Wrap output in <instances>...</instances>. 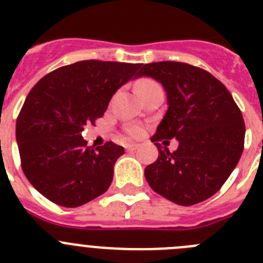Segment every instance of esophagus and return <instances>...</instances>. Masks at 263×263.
I'll use <instances>...</instances> for the list:
<instances>
[{"mask_svg": "<svg viewBox=\"0 0 263 263\" xmlns=\"http://www.w3.org/2000/svg\"><path fill=\"white\" fill-rule=\"evenodd\" d=\"M125 148H126L127 152H134V150L138 148V145H136V143H129V145L125 146Z\"/></svg>", "mask_w": 263, "mask_h": 263, "instance_id": "obj_1", "label": "esophagus"}]
</instances>
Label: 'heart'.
Returning a JSON list of instances; mask_svg holds the SVG:
<instances>
[{
  "mask_svg": "<svg viewBox=\"0 0 263 263\" xmlns=\"http://www.w3.org/2000/svg\"><path fill=\"white\" fill-rule=\"evenodd\" d=\"M158 88H160V85L158 84V83H155V81L153 80H145L138 85L137 92H138L139 96L142 97L145 93H147L150 90L158 89ZM127 134H129L130 137H133V138H138V137H141L143 134V129L139 126H130L127 127Z\"/></svg>",
  "mask_w": 263,
  "mask_h": 263,
  "instance_id": "heart-1",
  "label": "heart"
}]
</instances>
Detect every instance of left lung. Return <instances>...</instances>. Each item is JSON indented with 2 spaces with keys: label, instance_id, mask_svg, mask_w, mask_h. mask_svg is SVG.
Returning a JSON list of instances; mask_svg holds the SVG:
<instances>
[{
  "label": "left lung",
  "instance_id": "left-lung-1",
  "mask_svg": "<svg viewBox=\"0 0 263 263\" xmlns=\"http://www.w3.org/2000/svg\"><path fill=\"white\" fill-rule=\"evenodd\" d=\"M138 76L162 83L168 104L152 137L159 155L145 168L146 180L157 194L179 205L206 200L227 182L243 152L240 108L221 81L187 63H148ZM173 138L179 146L170 153L159 142Z\"/></svg>",
  "mask_w": 263,
  "mask_h": 263
}]
</instances>
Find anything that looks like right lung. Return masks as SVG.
Masks as SVG:
<instances>
[{
  "instance_id": "add662e5",
  "label": "right lung",
  "mask_w": 263,
  "mask_h": 263,
  "mask_svg": "<svg viewBox=\"0 0 263 263\" xmlns=\"http://www.w3.org/2000/svg\"><path fill=\"white\" fill-rule=\"evenodd\" d=\"M142 64L81 60L50 72L27 95L17 118L21 166L36 191L75 208L103 195L124 147L88 146L87 124L103 117L116 90L138 76Z\"/></svg>"
}]
</instances>
